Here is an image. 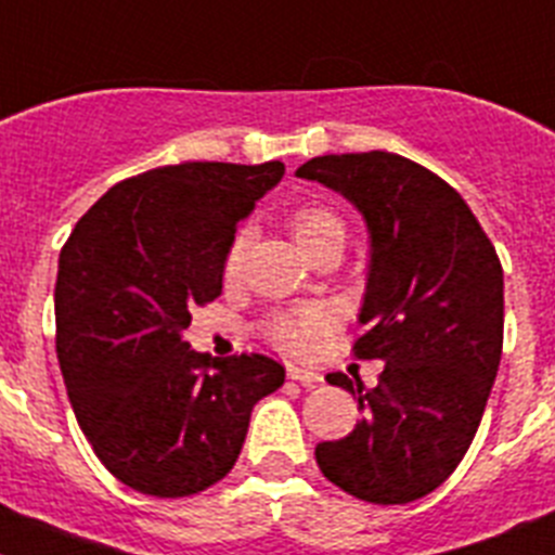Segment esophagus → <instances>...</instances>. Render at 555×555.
I'll return each mask as SVG.
<instances>
[{
	"label": "esophagus",
	"mask_w": 555,
	"mask_h": 555,
	"mask_svg": "<svg viewBox=\"0 0 555 555\" xmlns=\"http://www.w3.org/2000/svg\"><path fill=\"white\" fill-rule=\"evenodd\" d=\"M286 375L292 377V380H297V384L302 386H320L322 384V375L320 372H313V370H306V366H288Z\"/></svg>",
	"instance_id": "34e87169"
}]
</instances>
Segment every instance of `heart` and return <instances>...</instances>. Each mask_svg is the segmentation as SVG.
Here are the masks:
<instances>
[{
	"instance_id": "heart-1",
	"label": "heart",
	"mask_w": 555,
	"mask_h": 555,
	"mask_svg": "<svg viewBox=\"0 0 555 555\" xmlns=\"http://www.w3.org/2000/svg\"><path fill=\"white\" fill-rule=\"evenodd\" d=\"M292 233L297 238L302 249L308 255L313 249L325 247L331 242L345 244V222L333 214V210L322 208V205H302L292 214ZM249 233L247 230H238L230 242L228 253H224V274L228 278H235L242 272L244 253H247ZM331 317H327L325 308L320 306H308L297 308V311H283L269 317L267 325H263V333H267L269 341H274L278 347L288 352H306L311 347L313 336L320 331H325Z\"/></svg>"
}]
</instances>
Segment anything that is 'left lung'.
I'll return each instance as SVG.
<instances>
[{
  "instance_id": "left-lung-1",
  "label": "left lung",
  "mask_w": 555,
  "mask_h": 555,
  "mask_svg": "<svg viewBox=\"0 0 555 555\" xmlns=\"http://www.w3.org/2000/svg\"><path fill=\"white\" fill-rule=\"evenodd\" d=\"M297 178L338 191L364 217L366 331L352 352L386 364L372 389L327 375L364 416L313 455L352 498L411 503L450 478L487 409L503 352V267L459 191L403 155H322Z\"/></svg>"
}]
</instances>
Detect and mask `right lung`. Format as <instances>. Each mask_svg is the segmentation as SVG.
Masks as SVG:
<instances>
[{"label":"right lung","instance_id":"obj_1","mask_svg":"<svg viewBox=\"0 0 555 555\" xmlns=\"http://www.w3.org/2000/svg\"><path fill=\"white\" fill-rule=\"evenodd\" d=\"M286 166L189 160L121 180L75 224L55 283L57 361L77 423L111 475L155 498L214 487L253 405L281 389L269 356L191 350V308L222 294L235 224Z\"/></svg>","mask_w":555,"mask_h":555}]
</instances>
